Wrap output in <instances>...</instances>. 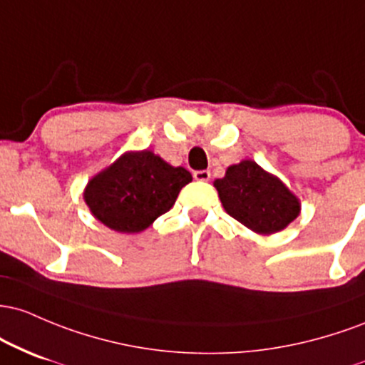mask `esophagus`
Wrapping results in <instances>:
<instances>
[{"label": "esophagus", "mask_w": 365, "mask_h": 365, "mask_svg": "<svg viewBox=\"0 0 365 365\" xmlns=\"http://www.w3.org/2000/svg\"><path fill=\"white\" fill-rule=\"evenodd\" d=\"M193 178L196 179V181H208V179H210V172H208V170H195Z\"/></svg>", "instance_id": "34e87169"}]
</instances>
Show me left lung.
<instances>
[{
  "mask_svg": "<svg viewBox=\"0 0 365 365\" xmlns=\"http://www.w3.org/2000/svg\"><path fill=\"white\" fill-rule=\"evenodd\" d=\"M214 186L224 210L257 235L279 232L300 215L298 196L253 160L229 165Z\"/></svg>",
  "mask_w": 365,
  "mask_h": 365,
  "instance_id": "left-lung-1",
  "label": "left lung"
}]
</instances>
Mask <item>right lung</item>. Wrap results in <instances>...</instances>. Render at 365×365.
<instances>
[{"label": "right lung", "instance_id": "obj_1", "mask_svg": "<svg viewBox=\"0 0 365 365\" xmlns=\"http://www.w3.org/2000/svg\"><path fill=\"white\" fill-rule=\"evenodd\" d=\"M191 181L184 167L170 165L153 151H125L89 179L83 196L103 226L134 235L169 212L179 191Z\"/></svg>", "mask_w": 365, "mask_h": 365}]
</instances>
